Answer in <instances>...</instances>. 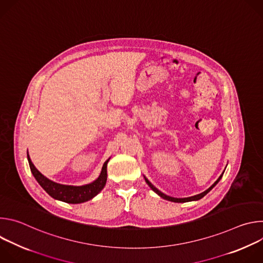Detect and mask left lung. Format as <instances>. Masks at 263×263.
I'll use <instances>...</instances> for the list:
<instances>
[{
	"mask_svg": "<svg viewBox=\"0 0 263 263\" xmlns=\"http://www.w3.org/2000/svg\"><path fill=\"white\" fill-rule=\"evenodd\" d=\"M227 167V166H226ZM224 170H226V168H224ZM223 173H224V171L221 173V175L217 178V180L209 187V189L208 190H206L205 192H203V193H201V194H199V195H196V196H193V197H189V198H174V197H170V196H166L165 194H163V193H161L159 190H157L156 189V187L151 183V182H149L144 176H143V178H144V181H145V183L149 186V189H151L154 193H156L159 197H161L162 199H164V200H167V201H171V202H175V203H185V202H192V201H198V200H200V199H202L203 197H205L212 189H213V187L219 182V180L221 179V177H222V175H223Z\"/></svg>",
	"mask_w": 263,
	"mask_h": 263,
	"instance_id": "1",
	"label": "left lung"
}]
</instances>
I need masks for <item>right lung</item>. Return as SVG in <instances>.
Instances as JSON below:
<instances>
[{
    "label": "right lung",
    "instance_id": "right-lung-1",
    "mask_svg": "<svg viewBox=\"0 0 263 263\" xmlns=\"http://www.w3.org/2000/svg\"><path fill=\"white\" fill-rule=\"evenodd\" d=\"M27 158L30 165V170L34 178L36 179L37 182H39V184L43 187V189L53 199L61 202H65L68 204H80V203H84L91 200L98 194L101 193L107 181V163L110 158L104 162L101 174L95 181L81 186L60 184L48 179L34 166L28 152H27Z\"/></svg>",
    "mask_w": 263,
    "mask_h": 263
}]
</instances>
